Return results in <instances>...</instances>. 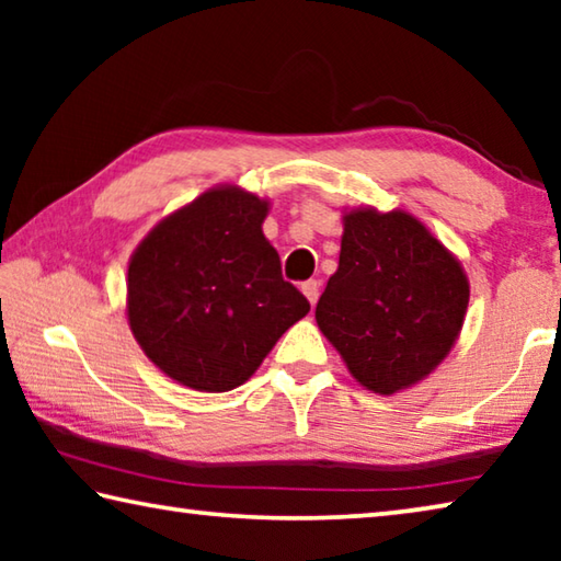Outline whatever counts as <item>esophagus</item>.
I'll return each mask as SVG.
<instances>
[{"label":"esophagus","instance_id":"34e87169","mask_svg":"<svg viewBox=\"0 0 561 561\" xmlns=\"http://www.w3.org/2000/svg\"><path fill=\"white\" fill-rule=\"evenodd\" d=\"M319 287H321L319 279H307V282L301 284V291L307 294V299H309L311 304H317V299H319Z\"/></svg>","mask_w":561,"mask_h":561}]
</instances>
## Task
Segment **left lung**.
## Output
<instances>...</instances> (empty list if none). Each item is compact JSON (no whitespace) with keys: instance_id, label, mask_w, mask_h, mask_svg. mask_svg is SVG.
Returning a JSON list of instances; mask_svg holds the SVG:
<instances>
[{"instance_id":"left-lung-1","label":"left lung","mask_w":561,"mask_h":561,"mask_svg":"<svg viewBox=\"0 0 561 561\" xmlns=\"http://www.w3.org/2000/svg\"><path fill=\"white\" fill-rule=\"evenodd\" d=\"M470 287L460 262L408 213L344 217L339 270L317 324L348 371L376 393L428 376L460 334Z\"/></svg>"}]
</instances>
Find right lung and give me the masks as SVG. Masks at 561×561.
<instances>
[{"label": "right lung", "mask_w": 561, "mask_h": 561, "mask_svg": "<svg viewBox=\"0 0 561 561\" xmlns=\"http://www.w3.org/2000/svg\"><path fill=\"white\" fill-rule=\"evenodd\" d=\"M267 203L207 190L165 217L128 264V321L160 371L195 391L242 386L309 301L262 234Z\"/></svg>", "instance_id": "1"}]
</instances>
